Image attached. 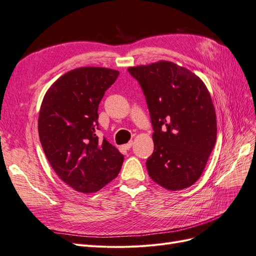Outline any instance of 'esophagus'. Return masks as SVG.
I'll return each mask as SVG.
<instances>
[{"instance_id":"1","label":"esophagus","mask_w":256,"mask_h":256,"mask_svg":"<svg viewBox=\"0 0 256 256\" xmlns=\"http://www.w3.org/2000/svg\"><path fill=\"white\" fill-rule=\"evenodd\" d=\"M132 144H133V142L130 140V142H128V144H123V148L126 149V150H130V147H132Z\"/></svg>"}]
</instances>
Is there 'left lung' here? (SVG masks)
Instances as JSON below:
<instances>
[{
	"label": "left lung",
	"instance_id": "8db88e82",
	"mask_svg": "<svg viewBox=\"0 0 256 256\" xmlns=\"http://www.w3.org/2000/svg\"><path fill=\"white\" fill-rule=\"evenodd\" d=\"M150 112L154 150L149 176L170 191L198 180L216 140L212 100L200 78L170 61L130 68Z\"/></svg>",
	"mask_w": 256,
	"mask_h": 256
}]
</instances>
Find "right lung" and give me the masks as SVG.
<instances>
[{
  "label": "right lung",
  "mask_w": 256,
  "mask_h": 256,
  "mask_svg": "<svg viewBox=\"0 0 256 256\" xmlns=\"http://www.w3.org/2000/svg\"><path fill=\"white\" fill-rule=\"evenodd\" d=\"M118 76L110 68H76L44 96L38 116L42 150L59 178L78 192L98 191L121 170L124 156L96 135L98 105Z\"/></svg>",
  "instance_id": "add662e5"
}]
</instances>
